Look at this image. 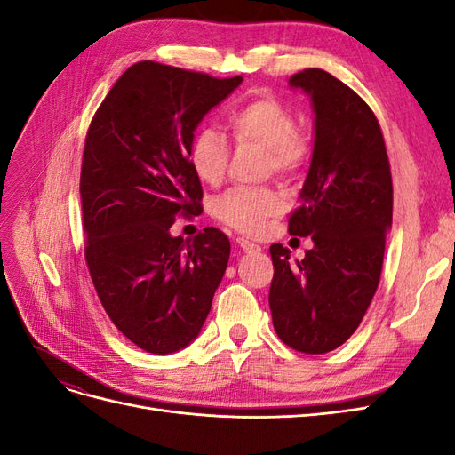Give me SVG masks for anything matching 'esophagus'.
I'll list each match as a JSON object with an SVG mask.
<instances>
[{"label":"esophagus","mask_w":455,"mask_h":455,"mask_svg":"<svg viewBox=\"0 0 455 455\" xmlns=\"http://www.w3.org/2000/svg\"><path fill=\"white\" fill-rule=\"evenodd\" d=\"M237 243H239V246H241V249H243L244 252H258V251H261L258 244H254L252 241L244 239V237H239V239H237Z\"/></svg>","instance_id":"34e87169"}]
</instances>
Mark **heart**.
I'll return each mask as SVG.
<instances>
[{"label":"heart","instance_id":"heart-1","mask_svg":"<svg viewBox=\"0 0 455 455\" xmlns=\"http://www.w3.org/2000/svg\"><path fill=\"white\" fill-rule=\"evenodd\" d=\"M228 127L237 144H252L264 149L266 169L275 174H292L306 163L309 146L296 131L294 114L271 96H258L231 108ZM229 161V146L222 132L212 127L201 129L189 146V164L201 182L216 186L224 180ZM214 218L239 231H256L261 222L281 211V197L269 188H229L214 197Z\"/></svg>","mask_w":455,"mask_h":455}]
</instances>
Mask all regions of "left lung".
Returning <instances> with one entry per match:
<instances>
[{
    "mask_svg": "<svg viewBox=\"0 0 455 455\" xmlns=\"http://www.w3.org/2000/svg\"><path fill=\"white\" fill-rule=\"evenodd\" d=\"M311 99L313 154L288 233L313 249L292 264L271 244L269 307L277 336L296 351L321 355L359 328L379 283L393 224V182L383 134L368 104L319 68L288 81Z\"/></svg>",
    "mask_w": 455,
    "mask_h": 455,
    "instance_id": "8db88e82",
    "label": "left lung"
}]
</instances>
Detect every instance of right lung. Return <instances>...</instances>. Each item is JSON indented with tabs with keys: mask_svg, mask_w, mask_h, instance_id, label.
<instances>
[{
	"mask_svg": "<svg viewBox=\"0 0 455 455\" xmlns=\"http://www.w3.org/2000/svg\"><path fill=\"white\" fill-rule=\"evenodd\" d=\"M241 84L136 62L91 121L79 182L85 259L108 316L148 353H176L199 336L226 273L222 231L204 228L188 241L171 226L201 212L189 146L203 117Z\"/></svg>",
	"mask_w": 455,
	"mask_h": 455,
	"instance_id": "right-lung-1",
	"label": "right lung"
}]
</instances>
